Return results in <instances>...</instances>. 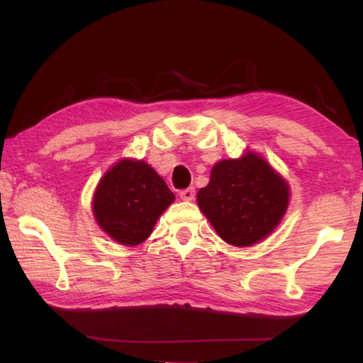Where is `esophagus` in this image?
Segmentation results:
<instances>
[{"mask_svg":"<svg viewBox=\"0 0 363 363\" xmlns=\"http://www.w3.org/2000/svg\"><path fill=\"white\" fill-rule=\"evenodd\" d=\"M194 196H196L194 188H188V189L180 191V199H183V201H186V202L192 201V199H194Z\"/></svg>","mask_w":363,"mask_h":363,"instance_id":"esophagus-1","label":"esophagus"}]
</instances>
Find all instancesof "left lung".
Listing matches in <instances>:
<instances>
[{
	"label": "left lung",
	"mask_w": 363,
	"mask_h": 363,
	"mask_svg": "<svg viewBox=\"0 0 363 363\" xmlns=\"http://www.w3.org/2000/svg\"><path fill=\"white\" fill-rule=\"evenodd\" d=\"M290 186L260 155L220 160L210 183L197 192V205L216 233L236 247H247L274 232L286 213Z\"/></svg>",
	"instance_id": "1"
}]
</instances>
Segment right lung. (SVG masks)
<instances>
[{
	"label": "right lung",
	"mask_w": 363,
	"mask_h": 363,
	"mask_svg": "<svg viewBox=\"0 0 363 363\" xmlns=\"http://www.w3.org/2000/svg\"><path fill=\"white\" fill-rule=\"evenodd\" d=\"M174 201V192L150 164L122 158L100 179L92 197V213L109 238L133 247L149 238Z\"/></svg>",
	"instance_id": "add662e5"
}]
</instances>
